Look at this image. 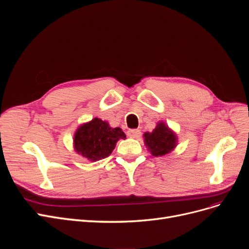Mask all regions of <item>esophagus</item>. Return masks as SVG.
Listing matches in <instances>:
<instances>
[{
    "mask_svg": "<svg viewBox=\"0 0 249 249\" xmlns=\"http://www.w3.org/2000/svg\"><path fill=\"white\" fill-rule=\"evenodd\" d=\"M141 131L139 129H131L128 131V136L131 137V139H140L141 137Z\"/></svg>",
    "mask_w": 249,
    "mask_h": 249,
    "instance_id": "1",
    "label": "esophagus"
}]
</instances>
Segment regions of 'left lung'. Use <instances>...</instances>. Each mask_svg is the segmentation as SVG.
<instances>
[{
	"instance_id": "1",
	"label": "left lung",
	"mask_w": 249,
	"mask_h": 249,
	"mask_svg": "<svg viewBox=\"0 0 249 249\" xmlns=\"http://www.w3.org/2000/svg\"><path fill=\"white\" fill-rule=\"evenodd\" d=\"M143 142L154 157H162L177 148L178 140L177 133L160 121L152 132L143 133Z\"/></svg>"
}]
</instances>
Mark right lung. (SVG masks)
I'll return each instance as SVG.
<instances>
[{"instance_id":"obj_1","label":"right lung","mask_w":249,"mask_h":249,"mask_svg":"<svg viewBox=\"0 0 249 249\" xmlns=\"http://www.w3.org/2000/svg\"><path fill=\"white\" fill-rule=\"evenodd\" d=\"M125 139L121 128H113L107 121L94 118L78 127L73 134V150L83 158L95 162L108 157L117 142Z\"/></svg>"}]
</instances>
